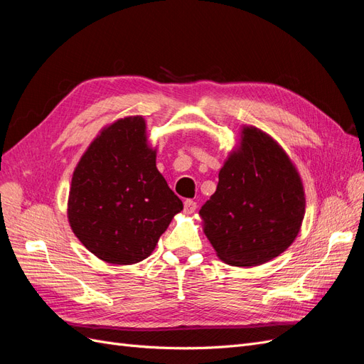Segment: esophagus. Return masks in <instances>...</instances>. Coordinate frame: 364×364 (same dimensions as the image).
<instances>
[{"mask_svg": "<svg viewBox=\"0 0 364 364\" xmlns=\"http://www.w3.org/2000/svg\"><path fill=\"white\" fill-rule=\"evenodd\" d=\"M197 203L194 200H185L183 202V211L185 214H193L196 211Z\"/></svg>", "mask_w": 364, "mask_h": 364, "instance_id": "34e87169", "label": "esophagus"}]
</instances>
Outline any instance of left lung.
<instances>
[{
    "label": "left lung",
    "instance_id": "obj_1",
    "mask_svg": "<svg viewBox=\"0 0 364 364\" xmlns=\"http://www.w3.org/2000/svg\"><path fill=\"white\" fill-rule=\"evenodd\" d=\"M217 257L252 267L287 250L301 230L305 193L299 173L266 132L241 129L240 144L218 173L215 193L199 211Z\"/></svg>",
    "mask_w": 364,
    "mask_h": 364
}]
</instances>
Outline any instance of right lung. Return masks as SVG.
<instances>
[{"mask_svg": "<svg viewBox=\"0 0 364 364\" xmlns=\"http://www.w3.org/2000/svg\"><path fill=\"white\" fill-rule=\"evenodd\" d=\"M146 119L126 117L102 129L73 173L68 222L97 258L129 266L150 257L183 209L156 168Z\"/></svg>", "mask_w": 364, "mask_h": 364, "instance_id": "right-lung-1", "label": "right lung"}]
</instances>
